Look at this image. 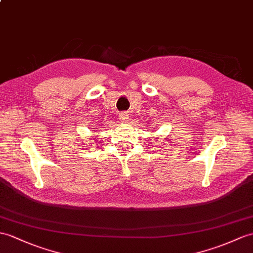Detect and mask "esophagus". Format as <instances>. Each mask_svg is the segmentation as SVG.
I'll use <instances>...</instances> for the list:
<instances>
[{
    "instance_id": "obj_1",
    "label": "esophagus",
    "mask_w": 253,
    "mask_h": 253,
    "mask_svg": "<svg viewBox=\"0 0 253 253\" xmlns=\"http://www.w3.org/2000/svg\"><path fill=\"white\" fill-rule=\"evenodd\" d=\"M120 121L122 122V123H124V122H127V120H128V113L127 112H121L120 113Z\"/></svg>"
}]
</instances>
